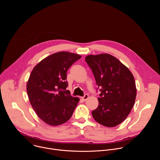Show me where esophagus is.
I'll return each mask as SVG.
<instances>
[{
    "label": "esophagus",
    "mask_w": 160,
    "mask_h": 160,
    "mask_svg": "<svg viewBox=\"0 0 160 160\" xmlns=\"http://www.w3.org/2000/svg\"><path fill=\"white\" fill-rule=\"evenodd\" d=\"M88 98V95L87 94H85L83 96V97H82V99H83V101H86Z\"/></svg>",
    "instance_id": "34e87169"
}]
</instances>
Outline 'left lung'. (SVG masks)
Returning <instances> with one entry per match:
<instances>
[{
  "mask_svg": "<svg viewBox=\"0 0 160 160\" xmlns=\"http://www.w3.org/2000/svg\"><path fill=\"white\" fill-rule=\"evenodd\" d=\"M85 61L101 92L92 117L105 127H116L126 119L134 105L137 90L133 76L128 68L108 54L88 55Z\"/></svg>",
  "mask_w": 160,
  "mask_h": 160,
  "instance_id": "8db88e82",
  "label": "left lung"
}]
</instances>
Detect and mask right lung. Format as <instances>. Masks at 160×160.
I'll list each match as a JSON object with an SVG mask.
<instances>
[{
    "label": "right lung",
    "instance_id": "obj_1",
    "mask_svg": "<svg viewBox=\"0 0 160 160\" xmlns=\"http://www.w3.org/2000/svg\"><path fill=\"white\" fill-rule=\"evenodd\" d=\"M81 56L68 52L54 53L33 68L27 85L30 104L37 116L52 126L61 125L72 117L79 99L66 90V73Z\"/></svg>",
    "mask_w": 160,
    "mask_h": 160
}]
</instances>
